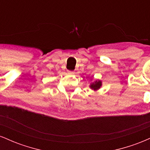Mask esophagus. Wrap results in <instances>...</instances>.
Here are the masks:
<instances>
[{"label":"esophagus","instance_id":"1","mask_svg":"<svg viewBox=\"0 0 150 150\" xmlns=\"http://www.w3.org/2000/svg\"><path fill=\"white\" fill-rule=\"evenodd\" d=\"M68 73L74 74V71H72V70H68Z\"/></svg>","mask_w":150,"mask_h":150}]
</instances>
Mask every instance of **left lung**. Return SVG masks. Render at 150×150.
<instances>
[{
  "instance_id": "obj_1",
  "label": "left lung",
  "mask_w": 150,
  "mask_h": 150,
  "mask_svg": "<svg viewBox=\"0 0 150 150\" xmlns=\"http://www.w3.org/2000/svg\"><path fill=\"white\" fill-rule=\"evenodd\" d=\"M101 85H102V83H101V80H96L94 81V82H92L89 87H90V88L93 89V90L96 91V90H98V89L100 88L101 87Z\"/></svg>"
}]
</instances>
